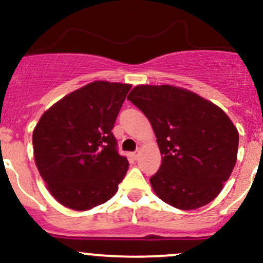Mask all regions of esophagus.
<instances>
[{
    "label": "esophagus",
    "mask_w": 263,
    "mask_h": 263,
    "mask_svg": "<svg viewBox=\"0 0 263 263\" xmlns=\"http://www.w3.org/2000/svg\"><path fill=\"white\" fill-rule=\"evenodd\" d=\"M131 156H132V158H134V160H137L138 156H140V151H135V152H132Z\"/></svg>",
    "instance_id": "esophagus-1"
}]
</instances>
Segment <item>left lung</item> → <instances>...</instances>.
<instances>
[{
  "instance_id": "left-lung-1",
  "label": "left lung",
  "mask_w": 263,
  "mask_h": 263,
  "mask_svg": "<svg viewBox=\"0 0 263 263\" xmlns=\"http://www.w3.org/2000/svg\"><path fill=\"white\" fill-rule=\"evenodd\" d=\"M127 100L148 118L162 155L149 178L156 195L178 210L215 200L233 171L238 131L222 108L172 85H137Z\"/></svg>"
}]
</instances>
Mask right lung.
<instances>
[{"label": "right lung", "instance_id": "add662e5", "mask_svg": "<svg viewBox=\"0 0 263 263\" xmlns=\"http://www.w3.org/2000/svg\"><path fill=\"white\" fill-rule=\"evenodd\" d=\"M129 83L95 81L51 106L33 129V156L48 192L62 206L88 211L114 197L128 161L112 134Z\"/></svg>", "mask_w": 263, "mask_h": 263}]
</instances>
